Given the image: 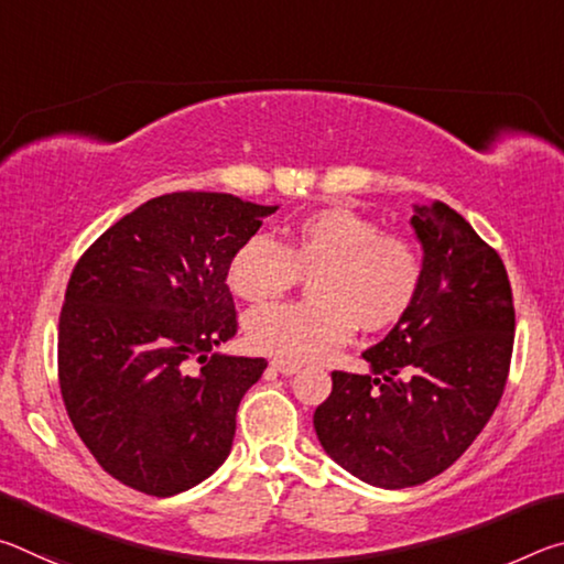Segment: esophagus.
I'll use <instances>...</instances> for the list:
<instances>
[{
	"label": "esophagus",
	"instance_id": "1",
	"mask_svg": "<svg viewBox=\"0 0 564 564\" xmlns=\"http://www.w3.org/2000/svg\"><path fill=\"white\" fill-rule=\"evenodd\" d=\"M271 370L281 376H293L301 370V362H293V360H283V358H273L271 360Z\"/></svg>",
	"mask_w": 564,
	"mask_h": 564
}]
</instances>
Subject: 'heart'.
<instances>
[{
  "instance_id": "obj_1",
  "label": "heart",
  "mask_w": 564,
  "mask_h": 564,
  "mask_svg": "<svg viewBox=\"0 0 564 564\" xmlns=\"http://www.w3.org/2000/svg\"><path fill=\"white\" fill-rule=\"evenodd\" d=\"M311 279L313 301L279 303L246 318L256 350L283 360H313L343 346L356 328L388 330L405 318L423 283L415 243L380 231L348 208H318L299 218L285 241L251 236L228 263V285L248 303L273 301Z\"/></svg>"
}]
</instances>
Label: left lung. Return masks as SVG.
Returning <instances> with one entry per match:
<instances>
[{
    "mask_svg": "<svg viewBox=\"0 0 564 564\" xmlns=\"http://www.w3.org/2000/svg\"><path fill=\"white\" fill-rule=\"evenodd\" d=\"M423 283L395 328L368 348L370 373L333 370L313 425L333 460L376 488L427 482L460 457L498 408L514 305L505 263L443 202L415 204Z\"/></svg>",
    "mask_w": 564,
    "mask_h": 564,
    "instance_id": "obj_1",
    "label": "left lung"
}]
</instances>
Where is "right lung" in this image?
Wrapping results in <instances>:
<instances>
[{"label":"right lung","instance_id":"right-lung-1","mask_svg":"<svg viewBox=\"0 0 564 564\" xmlns=\"http://www.w3.org/2000/svg\"><path fill=\"white\" fill-rule=\"evenodd\" d=\"M273 212L214 191L164 194L76 261L59 316L62 398L94 460L127 488L169 498L231 453L238 403L269 362L214 352L238 330L226 275Z\"/></svg>","mask_w":564,"mask_h":564}]
</instances>
